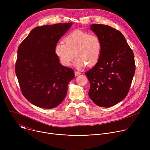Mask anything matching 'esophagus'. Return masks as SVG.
Instances as JSON below:
<instances>
[{
    "instance_id": "1",
    "label": "esophagus",
    "mask_w": 150,
    "mask_h": 150,
    "mask_svg": "<svg viewBox=\"0 0 150 150\" xmlns=\"http://www.w3.org/2000/svg\"><path fill=\"white\" fill-rule=\"evenodd\" d=\"M80 74H81V72H78V71H75V76H78V75H80Z\"/></svg>"
}]
</instances>
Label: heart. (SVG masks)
<instances>
[{
    "label": "heart",
    "mask_w": 150,
    "mask_h": 150,
    "mask_svg": "<svg viewBox=\"0 0 150 150\" xmlns=\"http://www.w3.org/2000/svg\"><path fill=\"white\" fill-rule=\"evenodd\" d=\"M64 43L58 42L54 52L63 66L69 67L74 60L78 69L86 65L92 67L97 63L101 53V43L99 38L81 30H75L63 39Z\"/></svg>",
    "instance_id": "obj_1"
}]
</instances>
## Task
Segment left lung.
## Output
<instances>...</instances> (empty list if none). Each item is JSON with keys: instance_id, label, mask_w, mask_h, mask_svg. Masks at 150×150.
Returning a JSON list of instances; mask_svg holds the SVG:
<instances>
[{"instance_id": "1", "label": "left lung", "mask_w": 150, "mask_h": 150, "mask_svg": "<svg viewBox=\"0 0 150 150\" xmlns=\"http://www.w3.org/2000/svg\"><path fill=\"white\" fill-rule=\"evenodd\" d=\"M90 28L101 41V53L96 65L85 73L90 83L88 95L97 105L109 108L129 92L135 72L134 54L116 29L103 24H92Z\"/></svg>"}]
</instances>
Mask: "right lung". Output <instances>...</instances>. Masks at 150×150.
Returning <instances> with one entry per match:
<instances>
[{"label": "right lung", "mask_w": 150, "mask_h": 150, "mask_svg": "<svg viewBox=\"0 0 150 150\" xmlns=\"http://www.w3.org/2000/svg\"><path fill=\"white\" fill-rule=\"evenodd\" d=\"M72 23L34 28L18 49L15 73L25 98L38 108L52 109L65 98L72 69L59 63L54 47Z\"/></svg>", "instance_id": "right-lung-1"}]
</instances>
